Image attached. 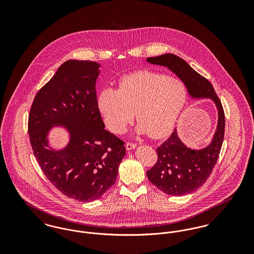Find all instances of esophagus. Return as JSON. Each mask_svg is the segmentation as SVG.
<instances>
[{
	"label": "esophagus",
	"instance_id": "esophagus-1",
	"mask_svg": "<svg viewBox=\"0 0 254 254\" xmlns=\"http://www.w3.org/2000/svg\"><path fill=\"white\" fill-rule=\"evenodd\" d=\"M136 146H137L136 144H134V143H130V142H127V143L126 144V148H127V150H131V149H134Z\"/></svg>",
	"mask_w": 254,
	"mask_h": 254
}]
</instances>
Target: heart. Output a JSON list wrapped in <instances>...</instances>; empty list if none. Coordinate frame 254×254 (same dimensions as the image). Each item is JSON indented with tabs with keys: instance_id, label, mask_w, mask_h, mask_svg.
<instances>
[{
	"instance_id": "heart-1",
	"label": "heart",
	"mask_w": 254,
	"mask_h": 254,
	"mask_svg": "<svg viewBox=\"0 0 254 254\" xmlns=\"http://www.w3.org/2000/svg\"><path fill=\"white\" fill-rule=\"evenodd\" d=\"M187 99V87L180 80L144 70L124 76L117 90L104 89L98 103L111 131L123 132L136 111L138 131L162 138L175 126Z\"/></svg>"
}]
</instances>
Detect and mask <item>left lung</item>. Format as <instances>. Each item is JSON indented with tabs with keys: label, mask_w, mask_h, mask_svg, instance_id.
<instances>
[{
	"label": "left lung",
	"mask_w": 254,
	"mask_h": 254,
	"mask_svg": "<svg viewBox=\"0 0 254 254\" xmlns=\"http://www.w3.org/2000/svg\"><path fill=\"white\" fill-rule=\"evenodd\" d=\"M147 62L168 67L181 79L190 96L210 98L217 107V129L209 145L200 150L189 148L174 129L169 139L157 147V162L146 171L148 180L165 193L176 196L191 193L205 184L217 163L225 134L223 106L210 82L180 57L164 54L147 58Z\"/></svg>",
	"instance_id": "8db88e82"
}]
</instances>
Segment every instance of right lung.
<instances>
[{
  "label": "right lung",
  "instance_id": "add662e5",
  "mask_svg": "<svg viewBox=\"0 0 254 254\" xmlns=\"http://www.w3.org/2000/svg\"><path fill=\"white\" fill-rule=\"evenodd\" d=\"M100 64L68 60L36 94L28 115V134L40 168L62 193L80 202L100 198L115 184L126 155L125 143L105 129L97 101ZM53 124L64 125L71 142L50 151L46 136Z\"/></svg>",
  "mask_w": 254,
  "mask_h": 254
}]
</instances>
